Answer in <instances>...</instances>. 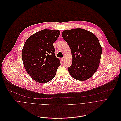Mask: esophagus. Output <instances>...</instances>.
Returning <instances> with one entry per match:
<instances>
[{
  "label": "esophagus",
  "instance_id": "1",
  "mask_svg": "<svg viewBox=\"0 0 121 121\" xmlns=\"http://www.w3.org/2000/svg\"><path fill=\"white\" fill-rule=\"evenodd\" d=\"M61 60L62 61H64V60H65V57H63V58H61Z\"/></svg>",
  "mask_w": 121,
  "mask_h": 121
}]
</instances>
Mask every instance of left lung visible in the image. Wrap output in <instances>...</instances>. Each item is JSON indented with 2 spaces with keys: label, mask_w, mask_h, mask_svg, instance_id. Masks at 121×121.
<instances>
[{
  "label": "left lung",
  "mask_w": 121,
  "mask_h": 121,
  "mask_svg": "<svg viewBox=\"0 0 121 121\" xmlns=\"http://www.w3.org/2000/svg\"><path fill=\"white\" fill-rule=\"evenodd\" d=\"M62 36L71 50L72 64L68 68L70 75L79 81H86L98 69L102 48L97 37L82 28L65 30Z\"/></svg>",
  "instance_id": "left-lung-1"
}]
</instances>
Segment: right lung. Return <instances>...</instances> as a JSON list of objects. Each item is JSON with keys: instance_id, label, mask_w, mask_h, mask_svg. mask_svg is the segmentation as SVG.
Here are the masks:
<instances>
[{"instance_id": "1", "label": "right lung", "mask_w": 121, "mask_h": 121, "mask_svg": "<svg viewBox=\"0 0 121 121\" xmlns=\"http://www.w3.org/2000/svg\"><path fill=\"white\" fill-rule=\"evenodd\" d=\"M60 34L59 30L44 29L30 36L24 44L21 53L24 67L30 77L39 83L50 81L60 65L53 46Z\"/></svg>"}]
</instances>
